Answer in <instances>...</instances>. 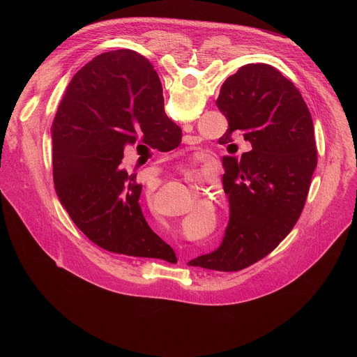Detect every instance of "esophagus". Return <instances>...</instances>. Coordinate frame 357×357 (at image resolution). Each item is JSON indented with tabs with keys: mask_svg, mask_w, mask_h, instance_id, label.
<instances>
[{
	"mask_svg": "<svg viewBox=\"0 0 357 357\" xmlns=\"http://www.w3.org/2000/svg\"><path fill=\"white\" fill-rule=\"evenodd\" d=\"M185 181L192 186V188H195L196 185H197V181H196V176H193L192 174H186L185 175Z\"/></svg>",
	"mask_w": 357,
	"mask_h": 357,
	"instance_id": "obj_1",
	"label": "esophagus"
}]
</instances>
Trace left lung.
<instances>
[{"label":"left lung","mask_w":357,"mask_h":357,"mask_svg":"<svg viewBox=\"0 0 357 357\" xmlns=\"http://www.w3.org/2000/svg\"><path fill=\"white\" fill-rule=\"evenodd\" d=\"M134 86L146 96L162 94L157 70L137 52ZM216 106L229 121L219 142L241 135L251 151L223 158L229 225L219 248L188 266L238 271L264 259L299 219L318 160L314 123L294 83L267 63L244 65L227 77Z\"/></svg>","instance_id":"obj_1"}]
</instances>
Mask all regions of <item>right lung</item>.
Segmentation results:
<instances>
[{
  "instance_id": "1",
  "label": "right lung",
  "mask_w": 357,
  "mask_h": 357,
  "mask_svg": "<svg viewBox=\"0 0 357 357\" xmlns=\"http://www.w3.org/2000/svg\"><path fill=\"white\" fill-rule=\"evenodd\" d=\"M179 135L162 94L135 89L134 50L101 54L73 76L52 124L54 182L86 237L126 256L176 260L172 247L145 222L138 203L142 186L121 161L126 146L138 139L169 151L179 145Z\"/></svg>"
}]
</instances>
